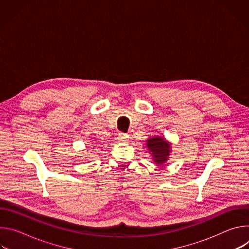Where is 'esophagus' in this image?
<instances>
[{"instance_id":"obj_1","label":"esophagus","mask_w":249,"mask_h":249,"mask_svg":"<svg viewBox=\"0 0 249 249\" xmlns=\"http://www.w3.org/2000/svg\"><path fill=\"white\" fill-rule=\"evenodd\" d=\"M118 140L120 142H127L129 140V136L127 134L120 133V134H118Z\"/></svg>"}]
</instances>
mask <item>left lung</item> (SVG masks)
Returning <instances> with one entry per match:
<instances>
[{
  "mask_svg": "<svg viewBox=\"0 0 249 249\" xmlns=\"http://www.w3.org/2000/svg\"><path fill=\"white\" fill-rule=\"evenodd\" d=\"M147 142V148L152 155L153 160L158 165H162L168 160L169 154L171 152V146L164 138L160 136H156L150 138Z\"/></svg>",
  "mask_w": 249,
  "mask_h": 249,
  "instance_id": "1",
  "label": "left lung"
}]
</instances>
